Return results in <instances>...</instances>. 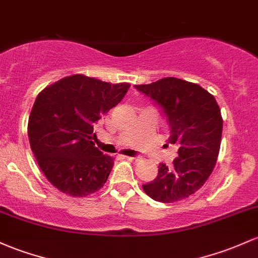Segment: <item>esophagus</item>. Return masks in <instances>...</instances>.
Here are the masks:
<instances>
[{
	"instance_id": "esophagus-1",
	"label": "esophagus",
	"mask_w": 258,
	"mask_h": 258,
	"mask_svg": "<svg viewBox=\"0 0 258 258\" xmlns=\"http://www.w3.org/2000/svg\"><path fill=\"white\" fill-rule=\"evenodd\" d=\"M124 158H126L127 160H137V158L136 157H124Z\"/></svg>"
}]
</instances>
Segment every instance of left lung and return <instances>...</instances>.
Segmentation results:
<instances>
[{
	"label": "left lung",
	"mask_w": 258,
	"mask_h": 258,
	"mask_svg": "<svg viewBox=\"0 0 258 258\" xmlns=\"http://www.w3.org/2000/svg\"><path fill=\"white\" fill-rule=\"evenodd\" d=\"M161 107L170 127L169 143L179 147L174 168L159 164L158 176L142 187L163 203L177 202L205 185L216 166L223 118L217 100L196 83L175 77L135 86Z\"/></svg>",
	"instance_id": "left-lung-1"
}]
</instances>
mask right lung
<instances>
[{
    "label": "right lung",
    "mask_w": 258,
    "mask_h": 258,
    "mask_svg": "<svg viewBox=\"0 0 258 258\" xmlns=\"http://www.w3.org/2000/svg\"><path fill=\"white\" fill-rule=\"evenodd\" d=\"M128 88V83L73 75L39 93L28 137L41 171L61 192L84 197L106 182L114 159L95 147L94 126L122 100Z\"/></svg>",
    "instance_id": "add662e5"
}]
</instances>
